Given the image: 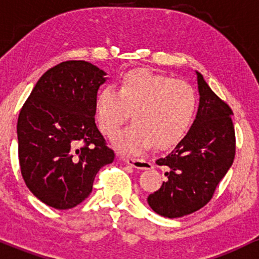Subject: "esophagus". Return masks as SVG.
I'll list each match as a JSON object with an SVG mask.
<instances>
[{
  "instance_id": "1",
  "label": "esophagus",
  "mask_w": 259,
  "mask_h": 259,
  "mask_svg": "<svg viewBox=\"0 0 259 259\" xmlns=\"http://www.w3.org/2000/svg\"><path fill=\"white\" fill-rule=\"evenodd\" d=\"M126 162L128 165H131L132 167L136 168H141V170H150L153 168V164L150 161L144 160V159H136V158H128L126 160Z\"/></svg>"
}]
</instances>
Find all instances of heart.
<instances>
[{
  "instance_id": "b5f03b06",
  "label": "heart",
  "mask_w": 259,
  "mask_h": 259,
  "mask_svg": "<svg viewBox=\"0 0 259 259\" xmlns=\"http://www.w3.org/2000/svg\"><path fill=\"white\" fill-rule=\"evenodd\" d=\"M193 87L182 79L133 69L122 77L118 92L105 87L97 98V117L101 132L112 137L131 118L132 124L114 138L118 150L141 154L156 143L175 144L187 132L196 111Z\"/></svg>"
}]
</instances>
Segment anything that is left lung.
Here are the masks:
<instances>
[{"label": "left lung", "mask_w": 259, "mask_h": 259, "mask_svg": "<svg viewBox=\"0 0 259 259\" xmlns=\"http://www.w3.org/2000/svg\"><path fill=\"white\" fill-rule=\"evenodd\" d=\"M199 107L196 120L179 144L156 160L167 180L148 197L150 208L165 218H181L204 207L234 162L236 138L231 107L197 72Z\"/></svg>", "instance_id": "8db88e82"}]
</instances>
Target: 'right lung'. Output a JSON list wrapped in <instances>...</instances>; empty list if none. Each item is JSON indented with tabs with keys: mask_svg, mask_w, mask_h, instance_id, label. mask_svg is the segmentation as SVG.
Listing matches in <instances>:
<instances>
[{
	"mask_svg": "<svg viewBox=\"0 0 259 259\" xmlns=\"http://www.w3.org/2000/svg\"><path fill=\"white\" fill-rule=\"evenodd\" d=\"M103 69L65 61L46 71L20 109V172L30 192L55 209H71L93 190L98 171L115 159L95 124Z\"/></svg>",
	"mask_w": 259,
	"mask_h": 259,
	"instance_id": "1",
	"label": "right lung"
}]
</instances>
